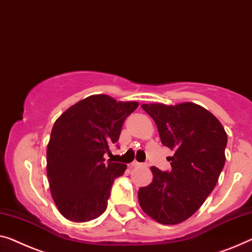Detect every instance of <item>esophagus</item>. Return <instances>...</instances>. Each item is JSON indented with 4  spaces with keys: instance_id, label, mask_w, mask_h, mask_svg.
Returning <instances> with one entry per match:
<instances>
[{
    "instance_id": "obj_1",
    "label": "esophagus",
    "mask_w": 252,
    "mask_h": 252,
    "mask_svg": "<svg viewBox=\"0 0 252 252\" xmlns=\"http://www.w3.org/2000/svg\"><path fill=\"white\" fill-rule=\"evenodd\" d=\"M131 166H133V167H140V166L147 167V164H141V163H138V162H133V163H131Z\"/></svg>"
}]
</instances>
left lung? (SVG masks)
<instances>
[{
    "label": "left lung",
    "mask_w": 252,
    "mask_h": 252,
    "mask_svg": "<svg viewBox=\"0 0 252 252\" xmlns=\"http://www.w3.org/2000/svg\"><path fill=\"white\" fill-rule=\"evenodd\" d=\"M155 121L160 141L174 150L172 170L152 166L154 179L138 191L142 210L156 222L179 224L192 216L219 181L227 134L209 111L193 103L142 104Z\"/></svg>",
    "instance_id": "8db88e82"
}]
</instances>
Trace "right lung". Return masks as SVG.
<instances>
[{"instance_id": "add662e5", "label": "right lung", "mask_w": 252, "mask_h": 252, "mask_svg": "<svg viewBox=\"0 0 252 252\" xmlns=\"http://www.w3.org/2000/svg\"><path fill=\"white\" fill-rule=\"evenodd\" d=\"M136 102H116L93 95L67 108L56 120L47 145V178L59 212L72 222H88L107 207L114 180L126 165L105 164Z\"/></svg>"}]
</instances>
